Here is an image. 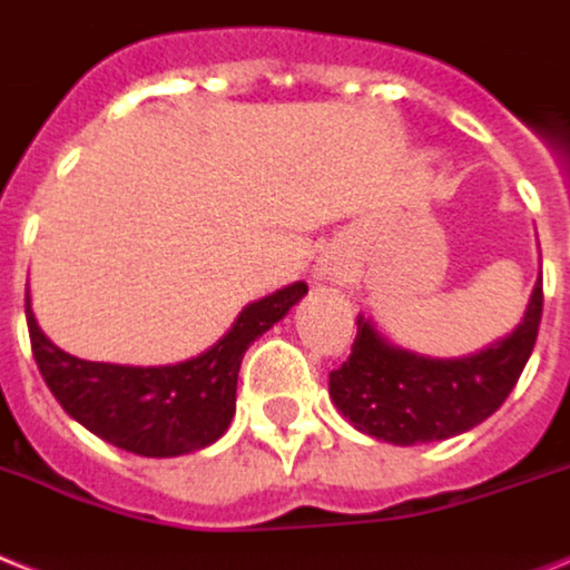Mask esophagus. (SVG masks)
<instances>
[{
  "label": "esophagus",
  "instance_id": "obj_1",
  "mask_svg": "<svg viewBox=\"0 0 570 570\" xmlns=\"http://www.w3.org/2000/svg\"><path fill=\"white\" fill-rule=\"evenodd\" d=\"M318 275L322 277H327V281H336V277H340V269H336V263H322V266H318Z\"/></svg>",
  "mask_w": 570,
  "mask_h": 570
}]
</instances>
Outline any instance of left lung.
Masks as SVG:
<instances>
[{
	"mask_svg": "<svg viewBox=\"0 0 570 570\" xmlns=\"http://www.w3.org/2000/svg\"><path fill=\"white\" fill-rule=\"evenodd\" d=\"M541 275L521 325L469 357H428L357 316L351 357L331 372V401L365 436L392 445L442 442L478 428L515 390L541 322Z\"/></svg>",
	"mask_w": 570,
	"mask_h": 570,
	"instance_id": "8db88e82",
	"label": "left lung"
}]
</instances>
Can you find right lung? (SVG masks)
<instances>
[{
	"label": "right lung",
	"instance_id": "1",
	"mask_svg": "<svg viewBox=\"0 0 570 570\" xmlns=\"http://www.w3.org/2000/svg\"><path fill=\"white\" fill-rule=\"evenodd\" d=\"M307 295V284L252 301L216 345L175 365L92 363L58 348L26 295L31 351L46 386L92 436L137 456H180L213 445L237 410V374L257 336Z\"/></svg>",
	"mask_w": 570,
	"mask_h": 570
}]
</instances>
